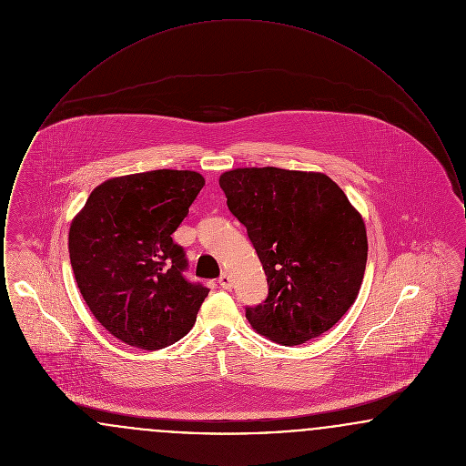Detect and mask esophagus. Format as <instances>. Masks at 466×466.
Segmentation results:
<instances>
[{
	"label": "esophagus",
	"mask_w": 466,
	"mask_h": 466,
	"mask_svg": "<svg viewBox=\"0 0 466 466\" xmlns=\"http://www.w3.org/2000/svg\"><path fill=\"white\" fill-rule=\"evenodd\" d=\"M218 283H220L222 289H228L232 287V278H230L228 274H222L220 279H218Z\"/></svg>",
	"instance_id": "obj_1"
}]
</instances>
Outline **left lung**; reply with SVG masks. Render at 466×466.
Wrapping results in <instances>:
<instances>
[{"label":"left lung","mask_w":466,"mask_h":466,"mask_svg":"<svg viewBox=\"0 0 466 466\" xmlns=\"http://www.w3.org/2000/svg\"><path fill=\"white\" fill-rule=\"evenodd\" d=\"M220 187L266 270L268 295L246 308L255 332L297 346L330 330L355 304L367 266V228L332 177L238 167Z\"/></svg>","instance_id":"1"}]
</instances>
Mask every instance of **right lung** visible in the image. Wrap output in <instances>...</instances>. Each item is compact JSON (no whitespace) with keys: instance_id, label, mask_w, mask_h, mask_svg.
<instances>
[{"instance_id":"1","label":"right lung","mask_w":466,"mask_h":466,"mask_svg":"<svg viewBox=\"0 0 466 466\" xmlns=\"http://www.w3.org/2000/svg\"><path fill=\"white\" fill-rule=\"evenodd\" d=\"M196 171L157 169L97 185L69 225L78 289L118 340L147 351L190 332L209 289L188 283L171 234L204 187Z\"/></svg>"}]
</instances>
